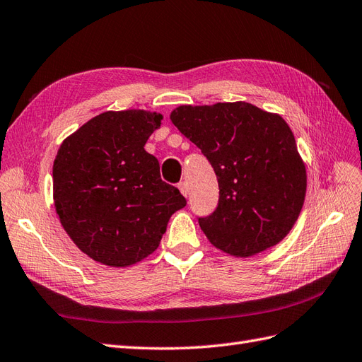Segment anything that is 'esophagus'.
I'll return each mask as SVG.
<instances>
[{
	"instance_id": "34e87169",
	"label": "esophagus",
	"mask_w": 362,
	"mask_h": 362,
	"mask_svg": "<svg viewBox=\"0 0 362 362\" xmlns=\"http://www.w3.org/2000/svg\"><path fill=\"white\" fill-rule=\"evenodd\" d=\"M179 189H180V192L185 195V197H188V194H189V187H188V183L187 182H180L179 183Z\"/></svg>"
}]
</instances>
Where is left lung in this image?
<instances>
[{"label":"left lung","mask_w":362,"mask_h":362,"mask_svg":"<svg viewBox=\"0 0 362 362\" xmlns=\"http://www.w3.org/2000/svg\"><path fill=\"white\" fill-rule=\"evenodd\" d=\"M170 118L218 179V206L199 218L208 240L233 256L281 243L306 194V168L285 119L245 101L179 106Z\"/></svg>","instance_id":"left-lung-1"}]
</instances>
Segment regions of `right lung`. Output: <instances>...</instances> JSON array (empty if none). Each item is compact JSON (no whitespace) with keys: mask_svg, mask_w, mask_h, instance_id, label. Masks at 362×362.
<instances>
[{"mask_svg":"<svg viewBox=\"0 0 362 362\" xmlns=\"http://www.w3.org/2000/svg\"><path fill=\"white\" fill-rule=\"evenodd\" d=\"M162 115L105 112L68 136L53 165L59 220L78 249L109 267H129L159 247L170 216L187 206L160 179L144 146Z\"/></svg>","mask_w":362,"mask_h":362,"instance_id":"obj_1","label":"right lung"}]
</instances>
